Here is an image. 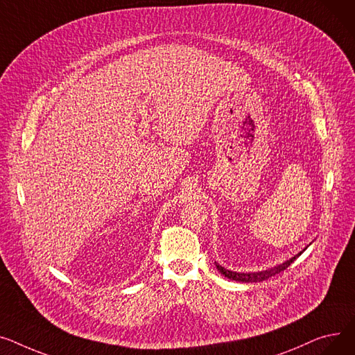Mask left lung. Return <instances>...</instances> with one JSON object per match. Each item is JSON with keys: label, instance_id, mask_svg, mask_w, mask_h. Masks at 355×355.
<instances>
[{"label": "left lung", "instance_id": "obj_1", "mask_svg": "<svg viewBox=\"0 0 355 355\" xmlns=\"http://www.w3.org/2000/svg\"><path fill=\"white\" fill-rule=\"evenodd\" d=\"M305 249H302L300 254H297L295 257H293L291 259H288V261H285V262H282V263H279V265H277L274 268H268L265 270H258V272H235V270L225 269L223 266H220L216 262H215V265H216L218 270H219L222 275H225L226 278L232 279V281H238V282H261V281H265V279H268L270 277H274V275L282 272V270L286 269L291 263H293L305 251Z\"/></svg>", "mask_w": 355, "mask_h": 355}]
</instances>
